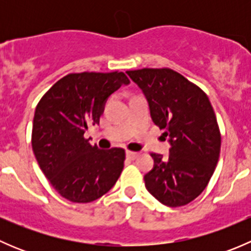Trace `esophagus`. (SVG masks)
Instances as JSON below:
<instances>
[{"label": "esophagus", "mask_w": 251, "mask_h": 251, "mask_svg": "<svg viewBox=\"0 0 251 251\" xmlns=\"http://www.w3.org/2000/svg\"><path fill=\"white\" fill-rule=\"evenodd\" d=\"M138 155H140V153H137V151H126V156H127L128 159H131V160H135Z\"/></svg>", "instance_id": "obj_1"}]
</instances>
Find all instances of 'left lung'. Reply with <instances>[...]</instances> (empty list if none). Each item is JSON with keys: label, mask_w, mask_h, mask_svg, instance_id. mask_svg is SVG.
Listing matches in <instances>:
<instances>
[{"label": "left lung", "mask_w": 251, "mask_h": 251, "mask_svg": "<svg viewBox=\"0 0 251 251\" xmlns=\"http://www.w3.org/2000/svg\"><path fill=\"white\" fill-rule=\"evenodd\" d=\"M148 102L153 123L168 137L170 155L151 153L154 166L144 175L156 201L176 207L191 203L209 183L217 165L221 135L216 115L203 91L174 70L126 72Z\"/></svg>", "instance_id": "obj_1"}]
</instances>
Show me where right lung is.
Returning a JSON list of instances; mask_svg holds the SVG:
<instances>
[{
    "label": "right lung",
    "mask_w": 251,
    "mask_h": 251,
    "mask_svg": "<svg viewBox=\"0 0 251 251\" xmlns=\"http://www.w3.org/2000/svg\"><path fill=\"white\" fill-rule=\"evenodd\" d=\"M130 80L124 73H78L54 83L35 110L31 144L53 188L73 203H90L109 192L124 169L125 151L91 146L83 137L111 93Z\"/></svg>",
    "instance_id": "add662e5"
}]
</instances>
